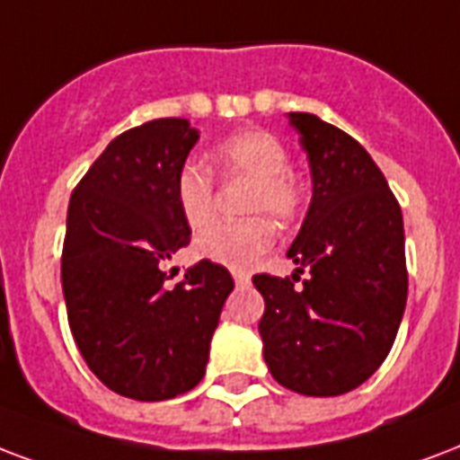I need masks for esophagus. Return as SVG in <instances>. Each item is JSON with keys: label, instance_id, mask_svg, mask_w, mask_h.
Segmentation results:
<instances>
[{"label": "esophagus", "instance_id": "obj_1", "mask_svg": "<svg viewBox=\"0 0 460 460\" xmlns=\"http://www.w3.org/2000/svg\"><path fill=\"white\" fill-rule=\"evenodd\" d=\"M234 282H236V287H248L251 285V275L248 272H234Z\"/></svg>", "mask_w": 460, "mask_h": 460}]
</instances>
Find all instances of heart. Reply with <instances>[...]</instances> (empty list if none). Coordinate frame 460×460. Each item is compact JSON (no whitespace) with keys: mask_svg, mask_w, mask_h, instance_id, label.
<instances>
[{"mask_svg":"<svg viewBox=\"0 0 460 460\" xmlns=\"http://www.w3.org/2000/svg\"><path fill=\"white\" fill-rule=\"evenodd\" d=\"M215 166L226 178H248V215H270L277 222H292L304 205V190L294 178L287 146L268 129H241L226 137L212 152ZM175 202L192 229H205L215 217V178L198 161H188L175 175ZM275 245L268 219L253 217L241 224H219L195 241V253L231 270H245Z\"/></svg>","mask_w":460,"mask_h":460,"instance_id":"heart-1","label":"heart"}]
</instances>
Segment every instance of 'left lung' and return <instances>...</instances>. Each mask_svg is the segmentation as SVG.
<instances>
[{
  "label": "left lung",
  "instance_id": "obj_1",
  "mask_svg": "<svg viewBox=\"0 0 460 460\" xmlns=\"http://www.w3.org/2000/svg\"><path fill=\"white\" fill-rule=\"evenodd\" d=\"M306 152L314 195L287 251L309 270L255 275L265 299L262 355L277 384L301 395H342L381 367L408 301L398 199L367 149L314 113H289Z\"/></svg>",
  "mask_w": 460,
  "mask_h": 460
}]
</instances>
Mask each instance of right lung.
<instances>
[{
	"instance_id": "right-lung-1",
	"label": "right lung",
	"mask_w": 460,
	"mask_h": 460,
	"mask_svg": "<svg viewBox=\"0 0 460 460\" xmlns=\"http://www.w3.org/2000/svg\"><path fill=\"white\" fill-rule=\"evenodd\" d=\"M199 139L183 118L115 137L66 209L62 292L89 369L132 401H168L205 376L229 270L199 261L166 285V262L190 243L175 175Z\"/></svg>"
}]
</instances>
